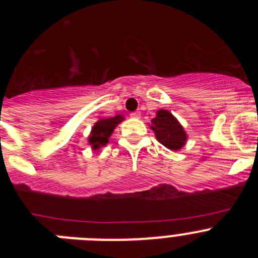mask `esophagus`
<instances>
[{"label":"esophagus","mask_w":258,"mask_h":258,"mask_svg":"<svg viewBox=\"0 0 258 258\" xmlns=\"http://www.w3.org/2000/svg\"><path fill=\"white\" fill-rule=\"evenodd\" d=\"M131 117H133V118H140V117H141V112H138V111H137V112H132V113H131Z\"/></svg>","instance_id":"obj_1"}]
</instances>
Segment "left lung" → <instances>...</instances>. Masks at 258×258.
Wrapping results in <instances>:
<instances>
[{"mask_svg":"<svg viewBox=\"0 0 258 258\" xmlns=\"http://www.w3.org/2000/svg\"><path fill=\"white\" fill-rule=\"evenodd\" d=\"M150 125L156 140L172 151H179L187 142V134L181 122L166 109H159Z\"/></svg>","mask_w":258,"mask_h":258,"instance_id":"1","label":"left lung"}]
</instances>
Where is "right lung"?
Returning a JSON list of instances; mask_svg holds the SVG:
<instances>
[{
	"instance_id": "right-lung-1",
	"label": "right lung",
	"mask_w": 258,
	"mask_h": 258,
	"mask_svg": "<svg viewBox=\"0 0 258 258\" xmlns=\"http://www.w3.org/2000/svg\"><path fill=\"white\" fill-rule=\"evenodd\" d=\"M121 121H124V116L116 115L113 117H101L93 125L90 134L88 137L89 145L92 150H99L108 143V138L113 133L115 127Z\"/></svg>"
}]
</instances>
